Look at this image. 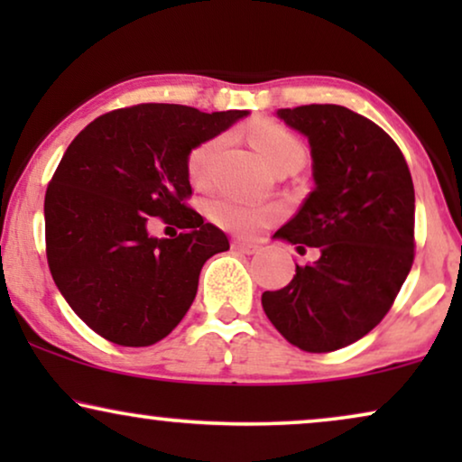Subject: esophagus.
<instances>
[{
  "label": "esophagus",
  "instance_id": "esophagus-1",
  "mask_svg": "<svg viewBox=\"0 0 462 462\" xmlns=\"http://www.w3.org/2000/svg\"><path fill=\"white\" fill-rule=\"evenodd\" d=\"M233 250L242 252V254H256L258 245L250 242H242V239H233Z\"/></svg>",
  "mask_w": 462,
  "mask_h": 462
}]
</instances>
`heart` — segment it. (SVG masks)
<instances>
[{"label": "heart", "instance_id": "heart-1", "mask_svg": "<svg viewBox=\"0 0 462 462\" xmlns=\"http://www.w3.org/2000/svg\"><path fill=\"white\" fill-rule=\"evenodd\" d=\"M250 141L263 157V162L273 170L282 163H292L305 160V149L292 132L273 122H258L250 128ZM225 138L212 136L208 141L195 144L189 151L187 172L195 185L204 187L212 179L214 163L223 149ZM210 214L214 223L223 229L237 233V236L252 237L261 233L264 226L273 225L280 218V208L264 204H248L236 198H217L210 204Z\"/></svg>", "mask_w": 462, "mask_h": 462}]
</instances>
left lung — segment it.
I'll use <instances>...</instances> for the list:
<instances>
[{"label":"left lung","instance_id":"left-lung-1","mask_svg":"<svg viewBox=\"0 0 462 462\" xmlns=\"http://www.w3.org/2000/svg\"><path fill=\"white\" fill-rule=\"evenodd\" d=\"M311 144L315 189L277 239L318 248L263 309L288 343L330 353L356 343L389 313L414 263V185L381 125L340 105L277 111Z\"/></svg>","mask_w":462,"mask_h":462}]
</instances>
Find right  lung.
I'll use <instances>...</instances> for the list:
<instances>
[{
  "label": "right lung",
  "mask_w": 462,
  "mask_h": 462,
  "mask_svg": "<svg viewBox=\"0 0 462 462\" xmlns=\"http://www.w3.org/2000/svg\"><path fill=\"white\" fill-rule=\"evenodd\" d=\"M244 116L124 106L67 147L43 201L48 267L69 307L103 338L122 346L166 338L191 307L204 263L229 250L225 233L187 204V157ZM155 217L181 233L149 236Z\"/></svg>",
  "instance_id": "add662e5"
}]
</instances>
